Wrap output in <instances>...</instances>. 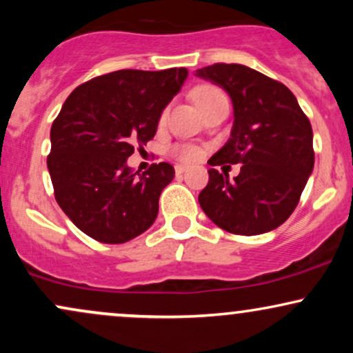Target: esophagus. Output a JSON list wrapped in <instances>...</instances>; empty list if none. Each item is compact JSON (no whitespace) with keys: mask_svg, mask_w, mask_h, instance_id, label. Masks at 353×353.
I'll return each instance as SVG.
<instances>
[{"mask_svg":"<svg viewBox=\"0 0 353 353\" xmlns=\"http://www.w3.org/2000/svg\"><path fill=\"white\" fill-rule=\"evenodd\" d=\"M174 169H176V176H182V174H184L185 171H188V165H182V164H177L176 165V168H174Z\"/></svg>","mask_w":353,"mask_h":353,"instance_id":"1","label":"esophagus"}]
</instances>
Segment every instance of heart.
<instances>
[{
  "label": "heart",
  "instance_id": "obj_1",
  "mask_svg": "<svg viewBox=\"0 0 353 353\" xmlns=\"http://www.w3.org/2000/svg\"><path fill=\"white\" fill-rule=\"evenodd\" d=\"M192 98L196 101L197 106L201 108V111H204L214 101L224 98V92L217 86H212V84H199L192 91ZM171 154L179 161H184V163H192V161L199 159L201 151L199 148L192 144H176L171 148Z\"/></svg>",
  "mask_w": 353,
  "mask_h": 353
}]
</instances>
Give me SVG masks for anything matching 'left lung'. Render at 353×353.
<instances>
[{
    "label": "left lung",
    "instance_id": "left-lung-1",
    "mask_svg": "<svg viewBox=\"0 0 353 353\" xmlns=\"http://www.w3.org/2000/svg\"><path fill=\"white\" fill-rule=\"evenodd\" d=\"M196 74L224 88L234 104L230 139L209 164H242L234 181L209 169L199 194L202 210L237 236L279 228L297 208L314 169L309 117L285 84L242 64L216 63Z\"/></svg>",
    "mask_w": 353,
    "mask_h": 353
}]
</instances>
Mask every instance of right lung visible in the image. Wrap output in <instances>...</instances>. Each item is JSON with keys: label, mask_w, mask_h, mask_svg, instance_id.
<instances>
[{"label": "right lung", "mask_w": 353, "mask_h": 353, "mask_svg": "<svg viewBox=\"0 0 353 353\" xmlns=\"http://www.w3.org/2000/svg\"><path fill=\"white\" fill-rule=\"evenodd\" d=\"M185 78V68L119 70L86 81L64 101L51 125L48 169L59 208L94 241L124 244L156 221L174 168L159 163L132 174L125 161L152 139Z\"/></svg>", "instance_id": "right-lung-1"}]
</instances>
